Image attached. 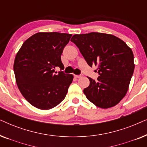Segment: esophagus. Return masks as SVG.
<instances>
[{
    "instance_id": "1",
    "label": "esophagus",
    "mask_w": 147,
    "mask_h": 147,
    "mask_svg": "<svg viewBox=\"0 0 147 147\" xmlns=\"http://www.w3.org/2000/svg\"><path fill=\"white\" fill-rule=\"evenodd\" d=\"M75 77L76 78H80L82 77V76L81 75H75Z\"/></svg>"
}]
</instances>
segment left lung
Segmentation results:
<instances>
[{"instance_id": "left-lung-1", "label": "left lung", "mask_w": 147, "mask_h": 147, "mask_svg": "<svg viewBox=\"0 0 147 147\" xmlns=\"http://www.w3.org/2000/svg\"><path fill=\"white\" fill-rule=\"evenodd\" d=\"M73 42L88 65L98 66L97 80L88 77L84 90L87 99L106 109L116 106L126 96L134 69V55L125 42L111 34L92 32L76 34Z\"/></svg>"}]
</instances>
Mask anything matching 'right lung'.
<instances>
[{
	"mask_svg": "<svg viewBox=\"0 0 147 147\" xmlns=\"http://www.w3.org/2000/svg\"><path fill=\"white\" fill-rule=\"evenodd\" d=\"M71 34L39 32L24 42L16 55L13 69L17 86L27 101L40 110L51 109L64 100L74 76L64 69L61 55Z\"/></svg>",
	"mask_w": 147,
	"mask_h": 147,
	"instance_id": "obj_1",
	"label": "right lung"
}]
</instances>
